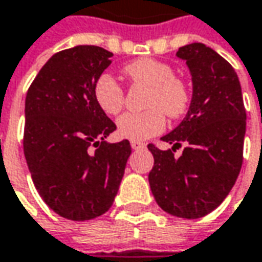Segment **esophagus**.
<instances>
[{
  "label": "esophagus",
  "mask_w": 262,
  "mask_h": 262,
  "mask_svg": "<svg viewBox=\"0 0 262 262\" xmlns=\"http://www.w3.org/2000/svg\"><path fill=\"white\" fill-rule=\"evenodd\" d=\"M130 145H132V148H133L135 151H136V149H143V148H145V143L138 142V141H132Z\"/></svg>",
  "instance_id": "obj_1"
}]
</instances>
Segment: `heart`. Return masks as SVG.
I'll return each mask as SVG.
<instances>
[{
    "label": "heart",
    "instance_id": "1",
    "mask_svg": "<svg viewBox=\"0 0 262 262\" xmlns=\"http://www.w3.org/2000/svg\"><path fill=\"white\" fill-rule=\"evenodd\" d=\"M123 73L135 85L149 88L143 113H126L117 120V130L124 139L146 141L161 133L165 127L164 113L177 119L189 107V89L183 80L174 76L171 66L154 58H141L124 66ZM95 98L99 107L110 116L119 114L124 104V92L119 82L104 74L95 85Z\"/></svg>",
    "mask_w": 262,
    "mask_h": 262
}]
</instances>
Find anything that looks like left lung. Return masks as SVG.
<instances>
[{
    "label": "left lung",
    "instance_id": "8db88e82",
    "mask_svg": "<svg viewBox=\"0 0 262 262\" xmlns=\"http://www.w3.org/2000/svg\"><path fill=\"white\" fill-rule=\"evenodd\" d=\"M192 77V99L180 124L161 139L173 145L154 155L149 186L168 214L199 219L214 211L233 188L244 157L246 111L234 69L212 48L193 42L179 48ZM185 143L182 155L176 149Z\"/></svg>",
    "mask_w": 262,
    "mask_h": 262
}]
</instances>
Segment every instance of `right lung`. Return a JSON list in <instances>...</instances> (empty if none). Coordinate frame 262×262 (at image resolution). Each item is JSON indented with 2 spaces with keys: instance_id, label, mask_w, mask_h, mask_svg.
<instances>
[{
  "instance_id": "1",
  "label": "right lung",
  "mask_w": 262,
  "mask_h": 262,
  "mask_svg": "<svg viewBox=\"0 0 262 262\" xmlns=\"http://www.w3.org/2000/svg\"><path fill=\"white\" fill-rule=\"evenodd\" d=\"M111 57L95 45L57 52L26 95L23 149L29 171L40 198L67 220H92L111 208L132 154L129 141H105L116 124L95 98Z\"/></svg>"
}]
</instances>
